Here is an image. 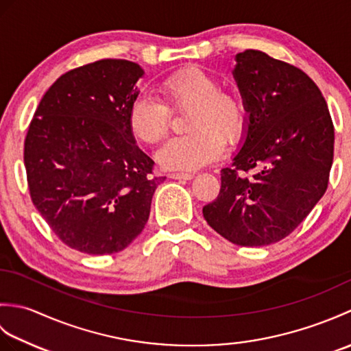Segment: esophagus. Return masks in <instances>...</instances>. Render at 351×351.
Returning <instances> with one entry per match:
<instances>
[{
    "mask_svg": "<svg viewBox=\"0 0 351 351\" xmlns=\"http://www.w3.org/2000/svg\"><path fill=\"white\" fill-rule=\"evenodd\" d=\"M169 178H171V180H178V181H190V180H193V175L191 173H170Z\"/></svg>",
    "mask_w": 351,
    "mask_h": 351,
    "instance_id": "esophagus-1",
    "label": "esophagus"
}]
</instances>
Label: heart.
Listing matches in <instances>:
<instances>
[{
	"mask_svg": "<svg viewBox=\"0 0 351 351\" xmlns=\"http://www.w3.org/2000/svg\"><path fill=\"white\" fill-rule=\"evenodd\" d=\"M164 103L149 95L132 101L128 125L134 137L145 143H156L166 137L170 110L191 108L187 128L191 131L169 140L156 152L162 167L170 170H196L221 155L225 138H240L245 125V107L232 92L221 90L213 73L189 66L171 73L160 84Z\"/></svg>",
	"mask_w": 351,
	"mask_h": 351,
	"instance_id": "heart-1",
	"label": "heart"
}]
</instances>
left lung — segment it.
Here are the masks:
<instances>
[{"label": "left lung", "mask_w": 351, "mask_h": 351, "mask_svg": "<svg viewBox=\"0 0 351 351\" xmlns=\"http://www.w3.org/2000/svg\"><path fill=\"white\" fill-rule=\"evenodd\" d=\"M235 62L247 113L243 138L232 169H221L217 199L202 213L228 241L258 247L289 235L323 197L335 131L322 92L303 71L255 49Z\"/></svg>", "instance_id": "obj_1"}]
</instances>
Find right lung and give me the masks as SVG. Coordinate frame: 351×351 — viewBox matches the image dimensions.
Instances as JSON below:
<instances>
[{"mask_svg": "<svg viewBox=\"0 0 351 351\" xmlns=\"http://www.w3.org/2000/svg\"><path fill=\"white\" fill-rule=\"evenodd\" d=\"M145 71L99 60L66 72L37 107L24 162L29 196L60 240L111 255L145 229L156 187L154 161L137 146L128 111Z\"/></svg>", "mask_w": 351, "mask_h": 351, "instance_id": "obj_1", "label": "right lung"}]
</instances>
